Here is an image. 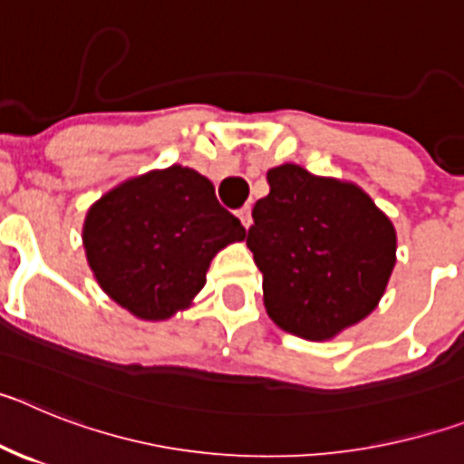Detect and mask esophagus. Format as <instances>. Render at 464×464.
Instances as JSON below:
<instances>
[{"label": "esophagus", "mask_w": 464, "mask_h": 464, "mask_svg": "<svg viewBox=\"0 0 464 464\" xmlns=\"http://www.w3.org/2000/svg\"><path fill=\"white\" fill-rule=\"evenodd\" d=\"M237 216H239L241 225H244L246 229L251 227V223H253V218H251V207H241L239 211H237Z\"/></svg>", "instance_id": "obj_1"}]
</instances>
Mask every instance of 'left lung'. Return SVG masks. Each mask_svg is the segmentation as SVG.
Returning <instances> with one entry per match:
<instances>
[{
    "label": "left lung",
    "instance_id": "left-lung-1",
    "mask_svg": "<svg viewBox=\"0 0 464 464\" xmlns=\"http://www.w3.org/2000/svg\"><path fill=\"white\" fill-rule=\"evenodd\" d=\"M267 181L246 246L269 318L302 339H332L379 304L395 267V229L351 183L297 165L274 167Z\"/></svg>",
    "mask_w": 464,
    "mask_h": 464
}]
</instances>
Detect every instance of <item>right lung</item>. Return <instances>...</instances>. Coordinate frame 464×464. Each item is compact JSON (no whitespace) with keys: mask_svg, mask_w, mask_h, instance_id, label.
<instances>
[{"mask_svg":"<svg viewBox=\"0 0 464 464\" xmlns=\"http://www.w3.org/2000/svg\"><path fill=\"white\" fill-rule=\"evenodd\" d=\"M246 239L211 181L188 167L150 171L106 192L88 211L90 269L113 302L143 321H162L202 290L213 256Z\"/></svg>","mask_w":464,"mask_h":464,"instance_id":"1","label":"right lung"}]
</instances>
